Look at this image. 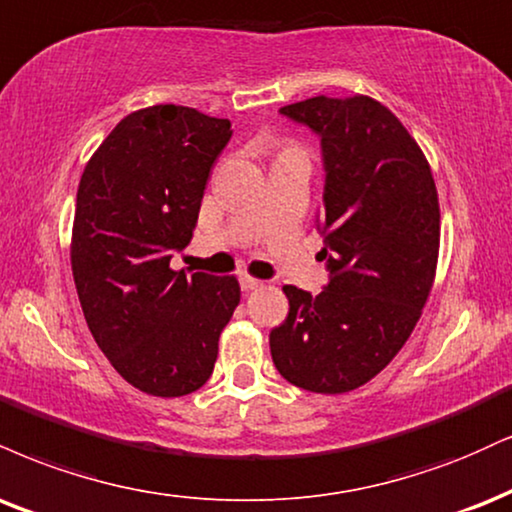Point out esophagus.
<instances>
[{
  "mask_svg": "<svg viewBox=\"0 0 512 512\" xmlns=\"http://www.w3.org/2000/svg\"><path fill=\"white\" fill-rule=\"evenodd\" d=\"M238 281H240V288H243V291H255V288L262 286V281L255 279V276H250V274H240Z\"/></svg>",
  "mask_w": 512,
  "mask_h": 512,
  "instance_id": "1",
  "label": "esophagus"
}]
</instances>
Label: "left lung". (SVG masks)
<instances>
[{
  "label": "left lung",
  "instance_id": "8db88e82",
  "mask_svg": "<svg viewBox=\"0 0 512 512\" xmlns=\"http://www.w3.org/2000/svg\"><path fill=\"white\" fill-rule=\"evenodd\" d=\"M319 138L324 166V291L283 286L288 317L269 334L293 386L346 393L377 377L405 346L439 257V197L412 135L372 97H310L279 109Z\"/></svg>",
  "mask_w": 512,
  "mask_h": 512
}]
</instances>
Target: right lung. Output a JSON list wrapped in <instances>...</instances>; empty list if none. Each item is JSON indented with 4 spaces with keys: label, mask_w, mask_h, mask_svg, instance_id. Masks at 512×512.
I'll return each mask as SVG.
<instances>
[{
    "label": "right lung",
    "mask_w": 512,
    "mask_h": 512,
    "mask_svg": "<svg viewBox=\"0 0 512 512\" xmlns=\"http://www.w3.org/2000/svg\"><path fill=\"white\" fill-rule=\"evenodd\" d=\"M231 121L157 104L116 123L80 176L71 267L90 334L116 372L159 398L212 377L240 303L233 276L169 267L197 226Z\"/></svg>",
    "instance_id": "right-lung-1"
}]
</instances>
